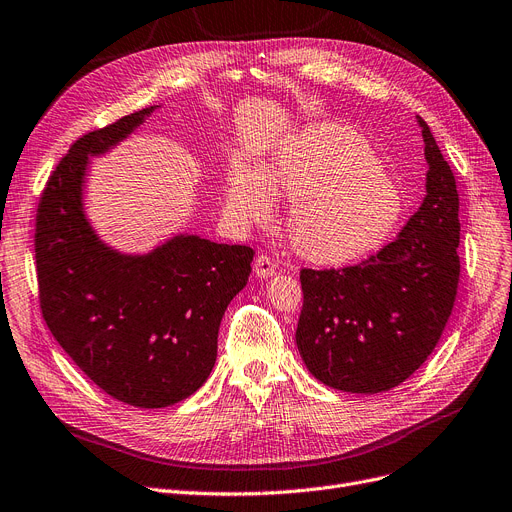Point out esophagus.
Returning a JSON list of instances; mask_svg holds the SVG:
<instances>
[{"label": "esophagus", "mask_w": 512, "mask_h": 512, "mask_svg": "<svg viewBox=\"0 0 512 512\" xmlns=\"http://www.w3.org/2000/svg\"><path fill=\"white\" fill-rule=\"evenodd\" d=\"M253 268H255L257 278H270L276 274V263L268 255H257Z\"/></svg>", "instance_id": "esophagus-1"}]
</instances>
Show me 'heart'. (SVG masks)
Masks as SVG:
<instances>
[{"label":"heart","instance_id":"heart-1","mask_svg":"<svg viewBox=\"0 0 512 512\" xmlns=\"http://www.w3.org/2000/svg\"><path fill=\"white\" fill-rule=\"evenodd\" d=\"M274 194L295 201L286 219L295 253L328 268L379 251L406 209L402 188L368 142L337 123L305 127L263 171L238 161L226 180V213L240 224L265 221Z\"/></svg>","mask_w":512,"mask_h":512}]
</instances>
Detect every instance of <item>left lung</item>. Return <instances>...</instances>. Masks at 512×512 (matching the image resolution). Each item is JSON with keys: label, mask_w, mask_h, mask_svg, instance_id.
<instances>
[{"label": "left lung", "mask_w": 512, "mask_h": 512, "mask_svg": "<svg viewBox=\"0 0 512 512\" xmlns=\"http://www.w3.org/2000/svg\"><path fill=\"white\" fill-rule=\"evenodd\" d=\"M427 196L399 236L343 270H301L297 347L307 370L349 393L404 383L435 349L452 314L460 259L458 192L429 125Z\"/></svg>", "instance_id": "obj_1"}]
</instances>
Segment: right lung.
I'll return each mask as SVG.
<instances>
[{"label": "right lung", "mask_w": 512, "mask_h": 512, "mask_svg": "<svg viewBox=\"0 0 512 512\" xmlns=\"http://www.w3.org/2000/svg\"><path fill=\"white\" fill-rule=\"evenodd\" d=\"M154 108L71 146L41 194L35 228L43 320L104 393L136 408L173 406L209 379L221 318L247 286L255 255L196 234L129 255L96 234L83 209L90 157L113 150Z\"/></svg>", "instance_id": "add662e5"}]
</instances>
